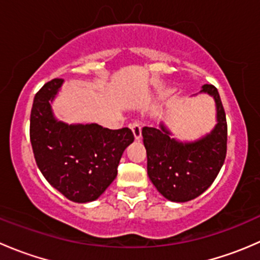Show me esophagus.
Returning a JSON list of instances; mask_svg holds the SVG:
<instances>
[{
	"mask_svg": "<svg viewBox=\"0 0 260 260\" xmlns=\"http://www.w3.org/2000/svg\"><path fill=\"white\" fill-rule=\"evenodd\" d=\"M131 129H132L133 135H135L136 141H140L141 137H142V131H141V125L138 122H133L132 124L129 125Z\"/></svg>",
	"mask_w": 260,
	"mask_h": 260,
	"instance_id": "esophagus-1",
	"label": "esophagus"
}]
</instances>
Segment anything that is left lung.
I'll return each mask as SVG.
<instances>
[{"mask_svg":"<svg viewBox=\"0 0 260 260\" xmlns=\"http://www.w3.org/2000/svg\"><path fill=\"white\" fill-rule=\"evenodd\" d=\"M200 93L211 95L216 106L217 123L209 135L193 142H180L164 123L159 128L142 129L149 180L161 195L175 203L190 201L208 190L226 157L228 124L219 91L205 84Z\"/></svg>","mask_w":260,"mask_h":260,"instance_id":"8db88e82","label":"left lung"}]
</instances>
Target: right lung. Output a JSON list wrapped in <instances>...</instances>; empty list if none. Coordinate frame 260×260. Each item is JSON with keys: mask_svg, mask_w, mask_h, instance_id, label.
I'll use <instances>...</instances> for the list:
<instances>
[{"mask_svg": "<svg viewBox=\"0 0 260 260\" xmlns=\"http://www.w3.org/2000/svg\"><path fill=\"white\" fill-rule=\"evenodd\" d=\"M62 79L48 81L34 98L30 141L46 181L74 203L94 201L117 177L123 152L135 141L129 128L67 124L54 117L51 102Z\"/></svg>", "mask_w": 260, "mask_h": 260, "instance_id": "add662e5", "label": "right lung"}]
</instances>
